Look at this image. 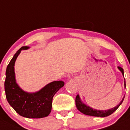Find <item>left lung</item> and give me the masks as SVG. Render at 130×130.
<instances>
[{
	"mask_svg": "<svg viewBox=\"0 0 130 130\" xmlns=\"http://www.w3.org/2000/svg\"><path fill=\"white\" fill-rule=\"evenodd\" d=\"M118 68L120 71H121L122 74H123V75L124 76V70H123V69L121 67H120V66H118ZM124 86H125L126 87L125 79H124ZM124 98V97L123 98L122 101H121V103H120L117 107H114V108H111V109L109 110H98L93 109V108L86 105L84 104V103L82 102L78 95H77V96H76V98H75V104H76V108H77V109L80 112H81L82 113H84V114L87 115V116H95V117H104L110 116V115L112 114V113H113V112L119 108V107L121 105V103H123Z\"/></svg>",
	"mask_w": 130,
	"mask_h": 130,
	"instance_id": "left-lung-1",
	"label": "left lung"
}]
</instances>
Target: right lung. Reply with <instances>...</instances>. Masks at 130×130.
<instances>
[{"mask_svg":"<svg viewBox=\"0 0 130 130\" xmlns=\"http://www.w3.org/2000/svg\"><path fill=\"white\" fill-rule=\"evenodd\" d=\"M28 48V46L20 48L7 65L4 83L6 97L9 105L21 116L43 118L50 114L53 97L64 86V83L62 81L53 82L35 93H27L21 89L16 83L14 66L21 50Z\"/></svg>","mask_w":130,"mask_h":130,"instance_id":"add662e5","label":"right lung"}]
</instances>
